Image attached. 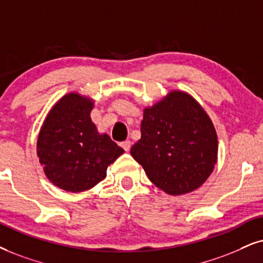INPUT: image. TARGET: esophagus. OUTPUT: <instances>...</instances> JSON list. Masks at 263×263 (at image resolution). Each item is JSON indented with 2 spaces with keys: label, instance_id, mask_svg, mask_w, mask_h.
Instances as JSON below:
<instances>
[{
  "label": "esophagus",
  "instance_id": "1",
  "mask_svg": "<svg viewBox=\"0 0 263 263\" xmlns=\"http://www.w3.org/2000/svg\"><path fill=\"white\" fill-rule=\"evenodd\" d=\"M131 144H132L131 141H125V142L121 143V147L124 148L125 152H128L129 149H131Z\"/></svg>",
  "mask_w": 263,
  "mask_h": 263
}]
</instances>
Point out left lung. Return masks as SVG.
Masks as SVG:
<instances>
[{
	"instance_id": "left-lung-1",
	"label": "left lung",
	"mask_w": 263,
	"mask_h": 263,
	"mask_svg": "<svg viewBox=\"0 0 263 263\" xmlns=\"http://www.w3.org/2000/svg\"><path fill=\"white\" fill-rule=\"evenodd\" d=\"M141 132L131 155L166 194H187L210 177L217 162V134L189 93L172 89L143 109Z\"/></svg>"
}]
</instances>
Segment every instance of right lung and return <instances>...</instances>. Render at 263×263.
Returning <instances> with one entry per match:
<instances>
[{"instance_id": "obj_1", "label": "right lung", "mask_w": 263, "mask_h": 263, "mask_svg": "<svg viewBox=\"0 0 263 263\" xmlns=\"http://www.w3.org/2000/svg\"><path fill=\"white\" fill-rule=\"evenodd\" d=\"M95 101L69 92L54 103L40 128L36 153L46 177L70 193L92 189L107 177L108 166L124 149L92 122Z\"/></svg>"}]
</instances>
